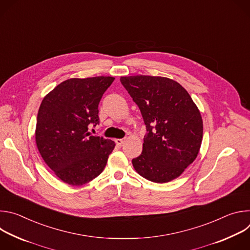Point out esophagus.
<instances>
[{"label":"esophagus","instance_id":"1","mask_svg":"<svg viewBox=\"0 0 250 250\" xmlns=\"http://www.w3.org/2000/svg\"><path fill=\"white\" fill-rule=\"evenodd\" d=\"M125 138H118L116 139V144L119 146H123L125 144Z\"/></svg>","mask_w":250,"mask_h":250}]
</instances>
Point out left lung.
Here are the masks:
<instances>
[{
	"instance_id": "1",
	"label": "left lung",
	"mask_w": 250,
	"mask_h": 250,
	"mask_svg": "<svg viewBox=\"0 0 250 250\" xmlns=\"http://www.w3.org/2000/svg\"><path fill=\"white\" fill-rule=\"evenodd\" d=\"M146 126L144 146L132 159L136 172L155 183L179 177L196 159L203 121L189 93L174 80L154 76L121 77Z\"/></svg>"
}]
</instances>
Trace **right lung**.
Here are the masks:
<instances>
[{
	"instance_id": "obj_1",
	"label": "right lung",
	"mask_w": 250,
	"mask_h": 250,
	"mask_svg": "<svg viewBox=\"0 0 250 250\" xmlns=\"http://www.w3.org/2000/svg\"><path fill=\"white\" fill-rule=\"evenodd\" d=\"M114 77L69 79L47 94L40 106L35 141L44 162L63 182L80 186L105 167L115 142L92 135L99 103Z\"/></svg>"
}]
</instances>
